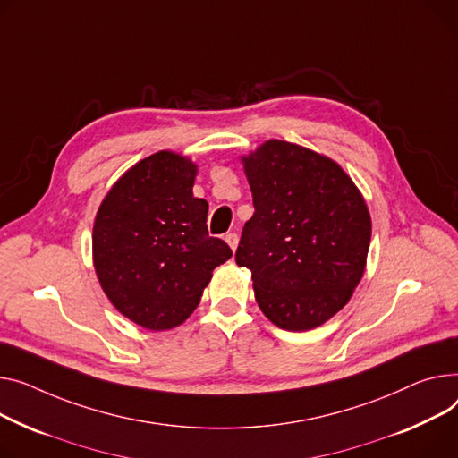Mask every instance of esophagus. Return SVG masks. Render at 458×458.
Masks as SVG:
<instances>
[{"mask_svg": "<svg viewBox=\"0 0 458 458\" xmlns=\"http://www.w3.org/2000/svg\"><path fill=\"white\" fill-rule=\"evenodd\" d=\"M225 241L228 242V245H230V249H232V250H235V249H237L239 237H237V233H235V232H230V233H226V235H225Z\"/></svg>", "mask_w": 458, "mask_h": 458, "instance_id": "esophagus-1", "label": "esophagus"}]
</instances>
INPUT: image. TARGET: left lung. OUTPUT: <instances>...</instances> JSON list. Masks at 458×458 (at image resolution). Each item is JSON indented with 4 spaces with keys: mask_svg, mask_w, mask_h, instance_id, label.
Masks as SVG:
<instances>
[{
    "mask_svg": "<svg viewBox=\"0 0 458 458\" xmlns=\"http://www.w3.org/2000/svg\"><path fill=\"white\" fill-rule=\"evenodd\" d=\"M241 162L256 211L235 261L252 272L274 326L318 327L346 306L367 268L369 206L337 162L301 145L268 140Z\"/></svg>",
    "mask_w": 458,
    "mask_h": 458,
    "instance_id": "8db88e82",
    "label": "left lung"
}]
</instances>
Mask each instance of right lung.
I'll use <instances>...</instances> for the list:
<instances>
[{"label": "right lung", "instance_id": "obj_1", "mask_svg": "<svg viewBox=\"0 0 458 458\" xmlns=\"http://www.w3.org/2000/svg\"><path fill=\"white\" fill-rule=\"evenodd\" d=\"M195 176L188 157L155 152L119 176L98 209V280L121 315L150 331L184 322L213 268L232 258L223 239L208 235V202L193 197Z\"/></svg>", "mask_w": 458, "mask_h": 458}]
</instances>
